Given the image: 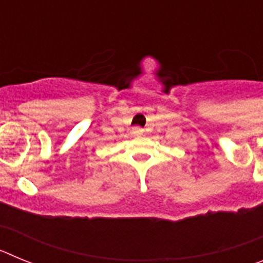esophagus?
Listing matches in <instances>:
<instances>
[{"label":"esophagus","mask_w":263,"mask_h":263,"mask_svg":"<svg viewBox=\"0 0 263 263\" xmlns=\"http://www.w3.org/2000/svg\"><path fill=\"white\" fill-rule=\"evenodd\" d=\"M138 130H139V129H138Z\"/></svg>","instance_id":"1"}]
</instances>
